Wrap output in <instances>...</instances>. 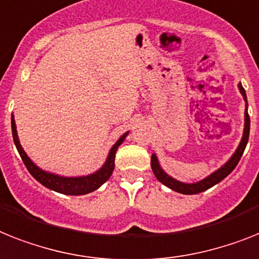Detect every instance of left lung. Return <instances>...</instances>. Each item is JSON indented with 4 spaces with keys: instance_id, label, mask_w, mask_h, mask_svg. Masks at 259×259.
<instances>
[{
    "instance_id": "1",
    "label": "left lung",
    "mask_w": 259,
    "mask_h": 259,
    "mask_svg": "<svg viewBox=\"0 0 259 259\" xmlns=\"http://www.w3.org/2000/svg\"><path fill=\"white\" fill-rule=\"evenodd\" d=\"M238 90H240L241 95H242L243 100H245V123H243V134H242V138H241L240 144H238L237 149L234 151V153L230 156L229 160H228L225 164H222L219 169H215L214 172H211L210 175L204 177L202 180H198L196 181V183H183V181L176 180V179H173L172 176H169V175H168L163 168H161L156 153H152V157H151V166H152L153 175H155L156 179H157L160 183L164 184L165 187H168L169 189H172V191L179 192V193L197 194L206 191V189H209V188L214 187L215 184H219L220 181L224 180V179H225V177L228 176V175L234 169V168H236L238 161H240L241 156H242L243 151H245V148H246L247 140H249V132H250V117H249V114H247V98H246V93H245V90H243L241 83H238Z\"/></svg>"
}]
</instances>
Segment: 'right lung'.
<instances>
[{"label":"right lung","mask_w":259,"mask_h":259,"mask_svg":"<svg viewBox=\"0 0 259 259\" xmlns=\"http://www.w3.org/2000/svg\"><path fill=\"white\" fill-rule=\"evenodd\" d=\"M12 132H13V140L16 144L18 153L22 159L23 164L26 165L29 172L31 173V176L40 183L44 187L49 188L51 191L58 192L62 194H68V196H82V194L91 193V192L96 191L98 188H100L111 177L115 168V155H116L117 148L120 147V144L125 140L130 131L123 134L120 138L117 139V142L111 147L110 152L107 155L106 161L103 165L100 166L99 169L95 172L90 173V175H84V176H62L58 173L49 172L34 163L33 160L30 159L27 153L25 152V149L22 148V145L19 143L18 134H17V125L16 120H14V115L12 114Z\"/></svg>","instance_id":"right-lung-1"}]
</instances>
